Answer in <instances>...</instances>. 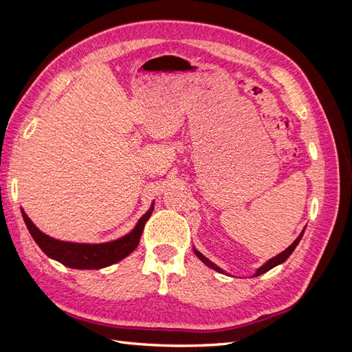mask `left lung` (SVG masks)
<instances>
[{
  "mask_svg": "<svg viewBox=\"0 0 352 352\" xmlns=\"http://www.w3.org/2000/svg\"><path fill=\"white\" fill-rule=\"evenodd\" d=\"M304 230H305V229H304ZM304 230L300 233V236H298V238L294 241V243H292V245H289V247H287L283 252H280L279 255H276V257H273L272 260H269V261L265 263L264 265H261V267H260L257 272H255V274H254V276H260V274H263V273H265V272H269L270 269L276 267V265H278V264H282L283 261H286L287 258H289V255L294 252V250L296 248V245L300 243V241H301V238H302V235H304ZM194 252H195V255H197V257H198L202 263H204L206 265H208L210 269L216 270V272H219V273H225V270H221L220 267H217V265H216L214 263H211L208 258H206L204 255H202L199 251H197L195 248H194Z\"/></svg>",
  "mask_w": 352,
  "mask_h": 352,
  "instance_id": "1",
  "label": "left lung"
}]
</instances>
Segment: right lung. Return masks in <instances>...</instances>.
I'll return each instance as SVG.
<instances>
[{"mask_svg": "<svg viewBox=\"0 0 352 352\" xmlns=\"http://www.w3.org/2000/svg\"><path fill=\"white\" fill-rule=\"evenodd\" d=\"M153 210L154 204L140 219L135 229L131 233H127L126 236L105 243H74L58 241L45 235V233H42L34 223L30 221V219L26 216V212L23 210L22 216L32 238H34V241L38 243V247L44 251L48 257L54 258L72 269L92 270L107 267V265H111L127 257V255L138 247V243H140L144 226L146 220L151 217Z\"/></svg>", "mask_w": 352, "mask_h": 352, "instance_id": "obj_1", "label": "right lung"}]
</instances>
